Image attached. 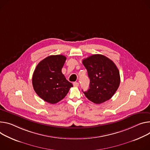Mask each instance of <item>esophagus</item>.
<instances>
[{"label":"esophagus","instance_id":"34e87169","mask_svg":"<svg viewBox=\"0 0 150 150\" xmlns=\"http://www.w3.org/2000/svg\"><path fill=\"white\" fill-rule=\"evenodd\" d=\"M73 85L74 87H78L79 86V83H77V82H74L73 83Z\"/></svg>","mask_w":150,"mask_h":150}]
</instances>
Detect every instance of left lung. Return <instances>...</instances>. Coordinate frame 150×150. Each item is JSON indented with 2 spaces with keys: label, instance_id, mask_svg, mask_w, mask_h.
<instances>
[{
  "label": "left lung",
  "instance_id": "8db88e82",
  "mask_svg": "<svg viewBox=\"0 0 150 150\" xmlns=\"http://www.w3.org/2000/svg\"><path fill=\"white\" fill-rule=\"evenodd\" d=\"M90 78V88L83 91L92 102L100 104L110 99L120 83V72L115 63L101 54H94L83 60Z\"/></svg>",
  "mask_w": 150,
  "mask_h": 150
}]
</instances>
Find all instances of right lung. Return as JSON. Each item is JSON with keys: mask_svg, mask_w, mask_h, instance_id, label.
I'll return each mask as SVG.
<instances>
[{"mask_svg": "<svg viewBox=\"0 0 150 150\" xmlns=\"http://www.w3.org/2000/svg\"><path fill=\"white\" fill-rule=\"evenodd\" d=\"M66 60L63 55L50 56L38 63L33 72L34 90L40 98L51 104L62 100L73 87L62 72Z\"/></svg>", "mask_w": 150, "mask_h": 150, "instance_id": "right-lung-1", "label": "right lung"}]
</instances>
